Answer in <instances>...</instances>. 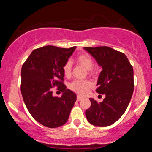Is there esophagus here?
<instances>
[{"label":"esophagus","instance_id":"obj_1","mask_svg":"<svg viewBox=\"0 0 152 152\" xmlns=\"http://www.w3.org/2000/svg\"><path fill=\"white\" fill-rule=\"evenodd\" d=\"M82 99H83V97H81V96L79 95H77V101H81Z\"/></svg>","mask_w":152,"mask_h":152}]
</instances>
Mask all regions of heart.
<instances>
[{"label":"heart","mask_w":152,"mask_h":152,"mask_svg":"<svg viewBox=\"0 0 152 152\" xmlns=\"http://www.w3.org/2000/svg\"><path fill=\"white\" fill-rule=\"evenodd\" d=\"M77 61L88 70H91L94 67L93 59L91 58L90 56L87 55V54H81V55L78 56ZM71 67H72V64H71V61H67L64 64L63 66V71H64L65 76H68L71 74ZM91 86V82L87 81V80H75L70 83L69 88L76 93L83 95L87 93L88 88Z\"/></svg>","instance_id":"b5f03b06"}]
</instances>
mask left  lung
Segmentation results:
<instances>
[{
    "label": "left lung",
    "instance_id": "left-lung-1",
    "mask_svg": "<svg viewBox=\"0 0 152 152\" xmlns=\"http://www.w3.org/2000/svg\"><path fill=\"white\" fill-rule=\"evenodd\" d=\"M84 49L102 66L96 92L106 96L100 103L90 99L86 118L94 126H110L124 114L132 99L134 87L133 67L124 53L110 47H85Z\"/></svg>",
    "mask_w": 152,
    "mask_h": 152
}]
</instances>
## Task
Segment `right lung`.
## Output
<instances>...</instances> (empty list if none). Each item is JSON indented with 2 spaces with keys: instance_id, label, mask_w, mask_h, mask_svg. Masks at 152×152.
<instances>
[{
  "instance_id": "right-lung-1",
  "label": "right lung",
  "mask_w": 152,
  "mask_h": 152,
  "mask_svg": "<svg viewBox=\"0 0 152 152\" xmlns=\"http://www.w3.org/2000/svg\"><path fill=\"white\" fill-rule=\"evenodd\" d=\"M76 46L63 48L46 46L33 50L23 64L20 91L26 108L33 118L48 128L61 126L76 101V94L66 89L63 66ZM63 92L54 97L53 87Z\"/></svg>"
}]
</instances>
